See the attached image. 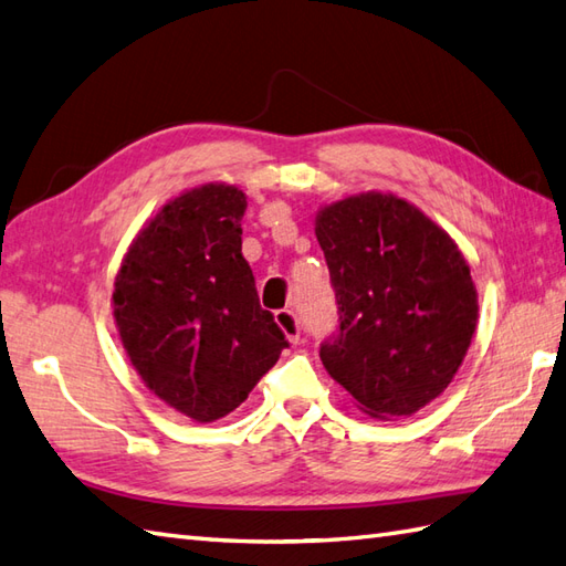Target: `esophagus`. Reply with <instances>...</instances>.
I'll return each instance as SVG.
<instances>
[{
    "label": "esophagus",
    "instance_id": "esophagus-1",
    "mask_svg": "<svg viewBox=\"0 0 566 566\" xmlns=\"http://www.w3.org/2000/svg\"><path fill=\"white\" fill-rule=\"evenodd\" d=\"M274 321H277V325L282 327V333L286 335L289 343L298 345V339H301V325H298L296 313H294V311H289V308L274 311Z\"/></svg>",
    "mask_w": 566,
    "mask_h": 566
}]
</instances>
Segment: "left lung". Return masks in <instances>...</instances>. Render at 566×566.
I'll return each mask as SVG.
<instances>
[{
  "mask_svg": "<svg viewBox=\"0 0 566 566\" xmlns=\"http://www.w3.org/2000/svg\"><path fill=\"white\" fill-rule=\"evenodd\" d=\"M315 235L339 315L323 366L366 415H415L449 388L475 333L465 258L415 205L384 192L323 207Z\"/></svg>",
  "mask_w": 566,
  "mask_h": 566,
  "instance_id": "obj_1",
  "label": "left lung"
}]
</instances>
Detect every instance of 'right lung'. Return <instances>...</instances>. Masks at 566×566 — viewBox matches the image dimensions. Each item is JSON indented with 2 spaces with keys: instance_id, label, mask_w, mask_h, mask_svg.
I'll return each mask as SVG.
<instances>
[{
  "instance_id": "right-lung-1",
  "label": "right lung",
  "mask_w": 566,
  "mask_h": 566,
  "mask_svg": "<svg viewBox=\"0 0 566 566\" xmlns=\"http://www.w3.org/2000/svg\"><path fill=\"white\" fill-rule=\"evenodd\" d=\"M245 195L207 182L164 205L115 277L113 315L144 384L195 422L239 407L289 347L241 253Z\"/></svg>"
}]
</instances>
